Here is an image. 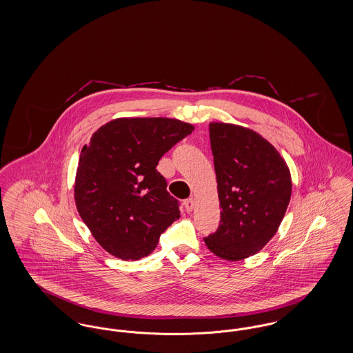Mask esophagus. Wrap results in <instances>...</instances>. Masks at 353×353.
Returning a JSON list of instances; mask_svg holds the SVG:
<instances>
[{"mask_svg":"<svg viewBox=\"0 0 353 353\" xmlns=\"http://www.w3.org/2000/svg\"><path fill=\"white\" fill-rule=\"evenodd\" d=\"M184 208L185 212L190 213V212L193 210V208H194V200H193V199H188V200H185Z\"/></svg>","mask_w":353,"mask_h":353,"instance_id":"esophagus-1","label":"esophagus"}]
</instances>
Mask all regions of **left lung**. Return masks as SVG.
Listing matches in <instances>:
<instances>
[{"mask_svg":"<svg viewBox=\"0 0 353 353\" xmlns=\"http://www.w3.org/2000/svg\"><path fill=\"white\" fill-rule=\"evenodd\" d=\"M210 147L219 188V229L205 236L208 249L226 261L259 252L276 233L291 199L285 160L249 128L210 123Z\"/></svg>","mask_w":353,"mask_h":353,"instance_id":"1","label":"left lung"}]
</instances>
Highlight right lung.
Instances as JSON below:
<instances>
[{
	"mask_svg": "<svg viewBox=\"0 0 353 353\" xmlns=\"http://www.w3.org/2000/svg\"><path fill=\"white\" fill-rule=\"evenodd\" d=\"M192 131L176 119H115L82 148L75 203L105 252L124 261L144 258L180 219V202L156 167Z\"/></svg>",
	"mask_w": 353,
	"mask_h": 353,
	"instance_id": "obj_1",
	"label": "right lung"
}]
</instances>
